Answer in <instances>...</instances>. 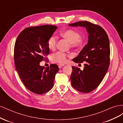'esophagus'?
<instances>
[{"label":"esophagus","instance_id":"1","mask_svg":"<svg viewBox=\"0 0 123 123\" xmlns=\"http://www.w3.org/2000/svg\"><path fill=\"white\" fill-rule=\"evenodd\" d=\"M64 66H65V64H59L58 65V67H59V68H61L62 67Z\"/></svg>","mask_w":123,"mask_h":123}]
</instances>
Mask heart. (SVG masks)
Segmentation results:
<instances>
[{"mask_svg":"<svg viewBox=\"0 0 123 123\" xmlns=\"http://www.w3.org/2000/svg\"><path fill=\"white\" fill-rule=\"evenodd\" d=\"M61 36L71 43L73 47H80L83 45L84 42V38L80 36V33L73 29H68L62 32ZM57 41V39L55 36H51L47 42L48 48L50 49L54 50L56 47ZM67 56V55L66 53L62 52H57L52 56V60L53 62L62 64L66 62Z\"/></svg>","mask_w":123,"mask_h":123,"instance_id":"heart-1","label":"heart"}]
</instances>
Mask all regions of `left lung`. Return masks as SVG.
I'll use <instances>...</instances> for the list:
<instances>
[{
	"instance_id": "1",
	"label": "left lung",
	"mask_w": 123,
	"mask_h": 123,
	"mask_svg": "<svg viewBox=\"0 0 123 123\" xmlns=\"http://www.w3.org/2000/svg\"><path fill=\"white\" fill-rule=\"evenodd\" d=\"M71 27H83L88 33V43L72 61L85 62L81 70L72 67L70 79L71 85L77 90L89 93L94 90L102 82L110 64V43L108 35L100 26L88 21H79L69 24Z\"/></svg>"
}]
</instances>
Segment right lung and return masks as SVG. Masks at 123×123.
I'll list each match as a JSON object with an SVG mask.
<instances>
[{
  "instance_id": "add662e5",
  "label": "right lung",
  "mask_w": 123,
  "mask_h": 123,
  "mask_svg": "<svg viewBox=\"0 0 123 123\" xmlns=\"http://www.w3.org/2000/svg\"><path fill=\"white\" fill-rule=\"evenodd\" d=\"M57 27L43 25L27 28L20 32L14 47V62L22 82L28 90L42 94L53 86L57 65H40L49 53L47 42Z\"/></svg>"
}]
</instances>
